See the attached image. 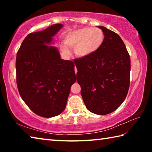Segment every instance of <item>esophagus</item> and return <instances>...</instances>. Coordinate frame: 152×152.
<instances>
[{
	"mask_svg": "<svg viewBox=\"0 0 152 152\" xmlns=\"http://www.w3.org/2000/svg\"><path fill=\"white\" fill-rule=\"evenodd\" d=\"M77 71H78V70H77V69H76V68H75V72H76V74L77 73Z\"/></svg>",
	"mask_w": 152,
	"mask_h": 152,
	"instance_id": "obj_1",
	"label": "esophagus"
}]
</instances>
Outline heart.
<instances>
[{"mask_svg": "<svg viewBox=\"0 0 152 152\" xmlns=\"http://www.w3.org/2000/svg\"><path fill=\"white\" fill-rule=\"evenodd\" d=\"M104 40L102 31L98 28L83 27L68 33L64 39L65 45L61 50L68 55V48L74 49V54L80 58H88L94 54L102 47Z\"/></svg>", "mask_w": 152, "mask_h": 152, "instance_id": "obj_1", "label": "heart"}]
</instances>
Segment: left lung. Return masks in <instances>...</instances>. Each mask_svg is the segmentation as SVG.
<instances>
[{"label": "left lung", "mask_w": 152, "mask_h": 152, "mask_svg": "<svg viewBox=\"0 0 152 152\" xmlns=\"http://www.w3.org/2000/svg\"><path fill=\"white\" fill-rule=\"evenodd\" d=\"M104 40L101 49L88 58L74 60L77 82L86 109L96 115L115 111L127 96L131 61L121 38L103 26Z\"/></svg>", "instance_id": "left-lung-1"}]
</instances>
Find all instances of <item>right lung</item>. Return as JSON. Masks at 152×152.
Here are the masks:
<instances>
[{"mask_svg":"<svg viewBox=\"0 0 152 152\" xmlns=\"http://www.w3.org/2000/svg\"><path fill=\"white\" fill-rule=\"evenodd\" d=\"M62 27L57 23L30 33L17 54L19 94L30 109L43 117H53L64 111L71 86L76 82L74 63L61 59L58 49L50 45Z\"/></svg>","mask_w":152,"mask_h":152,"instance_id":"right-lung-1","label":"right lung"}]
</instances>
